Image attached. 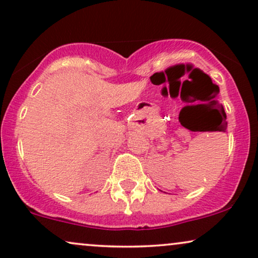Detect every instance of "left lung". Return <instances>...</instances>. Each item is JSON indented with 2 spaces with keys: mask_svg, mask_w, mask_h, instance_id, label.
Instances as JSON below:
<instances>
[{
  "mask_svg": "<svg viewBox=\"0 0 258 258\" xmlns=\"http://www.w3.org/2000/svg\"><path fill=\"white\" fill-rule=\"evenodd\" d=\"M220 111H222L223 119H226V115H225V112H224V108H223V106H222V109H220ZM225 125H227V123H226L225 121H224V126H225Z\"/></svg>",
  "mask_w": 258,
  "mask_h": 258,
  "instance_id": "1",
  "label": "left lung"
}]
</instances>
